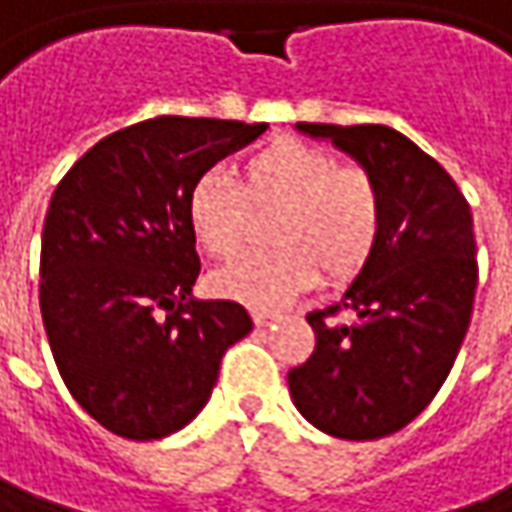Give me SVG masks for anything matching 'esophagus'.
Here are the masks:
<instances>
[{"label":"esophagus","instance_id":"obj_1","mask_svg":"<svg viewBox=\"0 0 512 512\" xmlns=\"http://www.w3.org/2000/svg\"><path fill=\"white\" fill-rule=\"evenodd\" d=\"M276 317H279L276 311H253V323L256 326H271Z\"/></svg>","mask_w":512,"mask_h":512}]
</instances>
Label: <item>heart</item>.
<instances>
[{
	"instance_id": "b5f03b06",
	"label": "heart",
	"mask_w": 512,
	"mask_h": 512,
	"mask_svg": "<svg viewBox=\"0 0 512 512\" xmlns=\"http://www.w3.org/2000/svg\"><path fill=\"white\" fill-rule=\"evenodd\" d=\"M268 241L276 250L250 253L212 274V291L247 309L276 311L317 279L358 274L379 238L384 206L379 183L355 165L294 139L256 151L241 183L221 171L201 174L186 198L192 233L209 256H233L253 212L274 209Z\"/></svg>"
}]
</instances>
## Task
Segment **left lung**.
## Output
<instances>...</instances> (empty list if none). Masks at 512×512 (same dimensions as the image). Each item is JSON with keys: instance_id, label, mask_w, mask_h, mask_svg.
Listing matches in <instances>:
<instances>
[{"instance_id": "left-lung-1", "label": "left lung", "mask_w": 512, "mask_h": 512, "mask_svg": "<svg viewBox=\"0 0 512 512\" xmlns=\"http://www.w3.org/2000/svg\"><path fill=\"white\" fill-rule=\"evenodd\" d=\"M361 165L382 192V238L329 309L314 352L288 373L297 411L341 440L405 428L443 387L466 338L478 262L472 212L446 168L387 125H294ZM349 310L352 321H329Z\"/></svg>"}]
</instances>
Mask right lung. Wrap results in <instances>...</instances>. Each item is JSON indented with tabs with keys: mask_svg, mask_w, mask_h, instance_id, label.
I'll use <instances>...</instances> for the list:
<instances>
[{
	"mask_svg": "<svg viewBox=\"0 0 512 512\" xmlns=\"http://www.w3.org/2000/svg\"><path fill=\"white\" fill-rule=\"evenodd\" d=\"M268 125L157 116L95 142L57 183L40 311L60 379L107 431L160 440L195 420L253 320L195 300L192 183Z\"/></svg>",
	"mask_w": 512,
	"mask_h": 512,
	"instance_id": "right-lung-1",
	"label": "right lung"
}]
</instances>
